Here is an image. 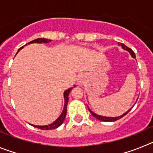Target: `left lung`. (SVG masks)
<instances>
[{
	"label": "left lung",
	"mask_w": 153,
	"mask_h": 153,
	"mask_svg": "<svg viewBox=\"0 0 153 153\" xmlns=\"http://www.w3.org/2000/svg\"><path fill=\"white\" fill-rule=\"evenodd\" d=\"M119 45L121 46V47H122L124 50H126V51H129V53H130L131 56H132V57L136 58V54H135V53L133 52V51H132V50L130 49V48H129V47H126V46L125 44H122V43H121V44H119ZM132 108H131V109H129V110H128V111L126 112V113H124V114H123L122 116H120V117H102V116H100V115H97V114H96V113H93V111H91V110H90V109L89 107H88V109H89V110H90V113H91V114L93 115V117H95V118H97V120H101V121H102V122H114V121H117V120H120V119H121V118H122V117H123L124 116H125V115H126L127 113H128L129 111H130L131 109H132Z\"/></svg>",
	"instance_id": "left-lung-1"
}]
</instances>
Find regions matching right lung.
<instances>
[{
    "mask_svg": "<svg viewBox=\"0 0 153 153\" xmlns=\"http://www.w3.org/2000/svg\"><path fill=\"white\" fill-rule=\"evenodd\" d=\"M50 41H51V40H48V39H44V38H38V39H36V40H33L32 41L29 42L28 44H27L26 45L30 44H33V43H49ZM24 47H21L20 49L18 50L17 53L19 52L20 50H21ZM74 87H70V88L67 89V90H65L64 93H63V96H64V107H63V112H62L61 115H60V117H58V119H56L55 120L54 122L53 123L50 124V125H47V126H36V125H32L33 127H36V128H38V129H44V130H49V129H56L57 127L60 126L62 123H63L65 120V117H66V115H67V103H68V100H69V98H68V96H69V93H70V90H72Z\"/></svg>",
    "mask_w": 153,
    "mask_h": 153,
    "instance_id": "1",
    "label": "right lung"
}]
</instances>
